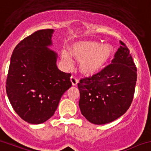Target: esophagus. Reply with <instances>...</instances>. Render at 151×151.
<instances>
[{
	"mask_svg": "<svg viewBox=\"0 0 151 151\" xmlns=\"http://www.w3.org/2000/svg\"><path fill=\"white\" fill-rule=\"evenodd\" d=\"M70 81H71L72 84H73V86H76L78 83V80L74 76H71V78H70Z\"/></svg>",
	"mask_w": 151,
	"mask_h": 151,
	"instance_id": "obj_1",
	"label": "esophagus"
}]
</instances>
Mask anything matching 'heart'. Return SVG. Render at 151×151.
Returning <instances> with one entry per match:
<instances>
[{
	"label": "heart",
	"mask_w": 151,
	"mask_h": 151,
	"mask_svg": "<svg viewBox=\"0 0 151 151\" xmlns=\"http://www.w3.org/2000/svg\"><path fill=\"white\" fill-rule=\"evenodd\" d=\"M113 46L108 43L100 44L98 41H79L68 51H61V60L67 66H70L73 61L71 55L80 60L79 69L86 76H93L101 71L113 54Z\"/></svg>",
	"instance_id": "obj_1"
}]
</instances>
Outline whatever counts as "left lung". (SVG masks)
Instances as JSON below:
<instances>
[{
  "label": "left lung",
  "mask_w": 151,
  "mask_h": 151,
  "mask_svg": "<svg viewBox=\"0 0 151 151\" xmlns=\"http://www.w3.org/2000/svg\"><path fill=\"white\" fill-rule=\"evenodd\" d=\"M120 43L111 64L78 84L81 114L93 124H107L117 119L133 101L137 70L129 49Z\"/></svg>",
  "instance_id": "left-lung-1"
}]
</instances>
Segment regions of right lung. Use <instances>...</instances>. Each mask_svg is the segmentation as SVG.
<instances>
[{
    "label": "right lung",
    "instance_id": "obj_1",
    "mask_svg": "<svg viewBox=\"0 0 151 151\" xmlns=\"http://www.w3.org/2000/svg\"><path fill=\"white\" fill-rule=\"evenodd\" d=\"M53 33L50 29L35 32L15 47L11 56L6 94L17 114L30 124L50 119L72 86L71 75L58 68V54L49 48Z\"/></svg>",
    "mask_w": 151,
    "mask_h": 151
}]
</instances>
